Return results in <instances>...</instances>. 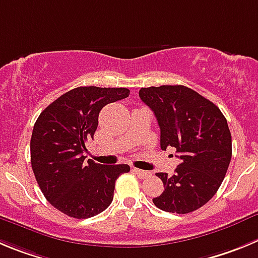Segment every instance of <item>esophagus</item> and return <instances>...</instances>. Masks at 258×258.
<instances>
[{
	"label": "esophagus",
	"instance_id": "34e87169",
	"mask_svg": "<svg viewBox=\"0 0 258 258\" xmlns=\"http://www.w3.org/2000/svg\"><path fill=\"white\" fill-rule=\"evenodd\" d=\"M134 172L136 173L140 178H146L150 176V172H148V171H143V169H139V168H134Z\"/></svg>",
	"mask_w": 258,
	"mask_h": 258
}]
</instances>
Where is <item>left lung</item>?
<instances>
[{
    "instance_id": "1",
    "label": "left lung",
    "mask_w": 258,
    "mask_h": 258,
    "mask_svg": "<svg viewBox=\"0 0 258 258\" xmlns=\"http://www.w3.org/2000/svg\"><path fill=\"white\" fill-rule=\"evenodd\" d=\"M139 96L154 112L161 148H175L181 163L175 175L158 172L164 190L153 199L159 210L189 213L216 194L231 161V134L217 106L186 86L146 87Z\"/></svg>"
}]
</instances>
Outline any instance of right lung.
Wrapping results in <instances>:
<instances>
[{"instance_id":"right-lung-1","label":"right lung","mask_w":258,"mask_h":258,"mask_svg":"<svg viewBox=\"0 0 258 258\" xmlns=\"http://www.w3.org/2000/svg\"><path fill=\"white\" fill-rule=\"evenodd\" d=\"M128 95L123 87H77L37 118L31 139L32 169L45 198L69 217L89 219L105 211L113 201L115 180L130 172L128 164L104 166L91 159L86 163L83 155L101 109Z\"/></svg>"}]
</instances>
